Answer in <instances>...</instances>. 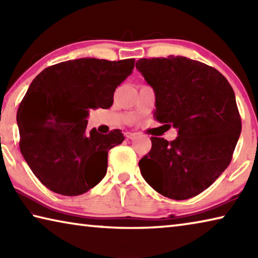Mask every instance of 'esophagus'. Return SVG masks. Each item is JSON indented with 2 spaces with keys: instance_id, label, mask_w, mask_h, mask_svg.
Wrapping results in <instances>:
<instances>
[{
  "instance_id": "esophagus-1",
  "label": "esophagus",
  "mask_w": 258,
  "mask_h": 258,
  "mask_svg": "<svg viewBox=\"0 0 258 258\" xmlns=\"http://www.w3.org/2000/svg\"><path fill=\"white\" fill-rule=\"evenodd\" d=\"M135 137H137V134H135V133H132V132H126L125 133V138L126 139L132 140V139H135Z\"/></svg>"
}]
</instances>
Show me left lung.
Segmentation results:
<instances>
[{
    "label": "left lung",
    "mask_w": 258,
    "mask_h": 258,
    "mask_svg": "<svg viewBox=\"0 0 258 258\" xmlns=\"http://www.w3.org/2000/svg\"><path fill=\"white\" fill-rule=\"evenodd\" d=\"M135 67L155 91V119L178 134L171 142L150 139L139 161L142 176L167 198L195 197L232 159L241 132L233 89L215 68L185 56L140 59Z\"/></svg>",
    "instance_id": "left-lung-1"
}]
</instances>
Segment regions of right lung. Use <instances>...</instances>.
<instances>
[{
    "mask_svg": "<svg viewBox=\"0 0 258 258\" xmlns=\"http://www.w3.org/2000/svg\"><path fill=\"white\" fill-rule=\"evenodd\" d=\"M134 61L81 58L47 67L34 78L17 112L19 147L47 189L80 196L106 175L108 151L125 138L119 130L89 132L87 117L90 109L112 106L113 92L132 74Z\"/></svg>",
    "mask_w": 258,
    "mask_h": 258,
    "instance_id": "obj_1",
    "label": "right lung"
}]
</instances>
